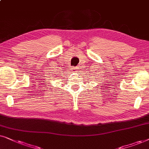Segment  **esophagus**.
I'll return each instance as SVG.
<instances>
[{
    "instance_id": "1",
    "label": "esophagus",
    "mask_w": 149,
    "mask_h": 149,
    "mask_svg": "<svg viewBox=\"0 0 149 149\" xmlns=\"http://www.w3.org/2000/svg\"><path fill=\"white\" fill-rule=\"evenodd\" d=\"M79 66H77L76 67H73V68L72 69L73 71H74V72H77V71H78L79 70H80V68H79Z\"/></svg>"
}]
</instances>
